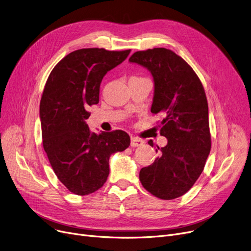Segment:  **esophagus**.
<instances>
[{
    "instance_id": "esophagus-1",
    "label": "esophagus",
    "mask_w": 251,
    "mask_h": 251,
    "mask_svg": "<svg viewBox=\"0 0 251 251\" xmlns=\"http://www.w3.org/2000/svg\"><path fill=\"white\" fill-rule=\"evenodd\" d=\"M131 147L136 148V147H140L143 144V141L137 137H131Z\"/></svg>"
}]
</instances>
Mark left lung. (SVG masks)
Segmentation results:
<instances>
[{
	"label": "left lung",
	"instance_id": "obj_1",
	"mask_svg": "<svg viewBox=\"0 0 251 251\" xmlns=\"http://www.w3.org/2000/svg\"><path fill=\"white\" fill-rule=\"evenodd\" d=\"M129 61L146 67L153 77L151 111L165 115L160 133L168 139L166 147H157L160 155L154 162L140 170L139 180L155 197L177 199L202 173L212 146L204 88L190 66L171 50H139ZM149 144L153 147L152 140Z\"/></svg>",
	"mask_w": 251,
	"mask_h": 251
}]
</instances>
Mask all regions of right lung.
Masks as SVG:
<instances>
[{
    "label": "right lung",
    "mask_w": 251,
    "mask_h": 251,
    "mask_svg": "<svg viewBox=\"0 0 251 251\" xmlns=\"http://www.w3.org/2000/svg\"><path fill=\"white\" fill-rule=\"evenodd\" d=\"M129 52L98 48L74 50L55 66L47 80L39 104L43 146L58 179L74 194L100 189L110 173L111 154L130 146L125 131L97 134L85 122L88 107L99 103L103 76Z\"/></svg>",
    "instance_id": "right-lung-1"
}]
</instances>
